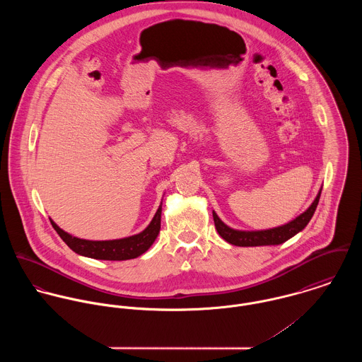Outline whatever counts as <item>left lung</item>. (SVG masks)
I'll use <instances>...</instances> for the list:
<instances>
[{
  "mask_svg": "<svg viewBox=\"0 0 362 362\" xmlns=\"http://www.w3.org/2000/svg\"><path fill=\"white\" fill-rule=\"evenodd\" d=\"M320 192H322V189L316 195L312 205L303 214H300L298 217H296L294 220H291L290 223H287L284 226L269 228V230H258V231L234 230V228L228 227L227 224H224L218 218L216 211L213 210V220H214L216 230L223 240H226L228 244H233L237 247H262V245L283 244L307 227V224L310 223V220L316 210V206H317Z\"/></svg>",
  "mask_w": 362,
  "mask_h": 362,
  "instance_id": "obj_1",
  "label": "left lung"
}]
</instances>
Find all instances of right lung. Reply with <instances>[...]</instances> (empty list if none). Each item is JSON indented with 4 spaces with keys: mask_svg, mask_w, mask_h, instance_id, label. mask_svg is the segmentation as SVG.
Returning a JSON list of instances; mask_svg holds the SVG:
<instances>
[{
    "mask_svg": "<svg viewBox=\"0 0 362 362\" xmlns=\"http://www.w3.org/2000/svg\"><path fill=\"white\" fill-rule=\"evenodd\" d=\"M160 220H161V205L157 209L155 217L151 224L139 234L131 235L119 240L110 241H89L78 237H72L71 234L61 230L52 220V227L62 238V241L76 254L88 258L102 259V260H127V259L138 258L145 254L152 244L155 243L160 233Z\"/></svg>",
    "mask_w": 362,
    "mask_h": 362,
    "instance_id": "1",
    "label": "right lung"
}]
</instances>
